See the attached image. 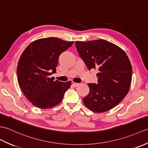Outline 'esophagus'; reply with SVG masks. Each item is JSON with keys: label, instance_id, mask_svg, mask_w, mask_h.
I'll return each mask as SVG.
<instances>
[{"label": "esophagus", "instance_id": "1", "mask_svg": "<svg viewBox=\"0 0 148 148\" xmlns=\"http://www.w3.org/2000/svg\"><path fill=\"white\" fill-rule=\"evenodd\" d=\"M79 84V83H76V82H72V85L74 86H75V87L77 86Z\"/></svg>", "mask_w": 148, "mask_h": 148}]
</instances>
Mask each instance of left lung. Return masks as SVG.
I'll return each mask as SVG.
<instances>
[{"label": "left lung", "instance_id": "8db88e82", "mask_svg": "<svg viewBox=\"0 0 148 148\" xmlns=\"http://www.w3.org/2000/svg\"><path fill=\"white\" fill-rule=\"evenodd\" d=\"M79 56L89 70L95 69L98 83L88 84L90 92L84 104L97 113L117 105L128 93L132 80V66L125 51L104 40L75 42Z\"/></svg>", "mask_w": 148, "mask_h": 148}]
</instances>
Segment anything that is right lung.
Wrapping results in <instances>:
<instances>
[{"instance_id": "obj_1", "label": "right lung", "mask_w": 148, "mask_h": 148, "mask_svg": "<svg viewBox=\"0 0 148 148\" xmlns=\"http://www.w3.org/2000/svg\"><path fill=\"white\" fill-rule=\"evenodd\" d=\"M74 42L49 37L34 41L24 50L18 64L19 86L25 97L36 107L50 108L62 100L71 82L55 81L60 55Z\"/></svg>"}]
</instances>
